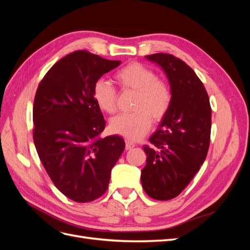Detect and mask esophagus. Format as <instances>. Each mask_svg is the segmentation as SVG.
Returning <instances> with one entry per match:
<instances>
[{"label": "esophagus", "instance_id": "1", "mask_svg": "<svg viewBox=\"0 0 250 250\" xmlns=\"http://www.w3.org/2000/svg\"><path fill=\"white\" fill-rule=\"evenodd\" d=\"M133 147H135V144L129 140H126V150H131Z\"/></svg>", "mask_w": 250, "mask_h": 250}]
</instances>
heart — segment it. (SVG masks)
Wrapping results in <instances>:
<instances>
[{"label":"heart","instance_id":"b5f03b06","mask_svg":"<svg viewBox=\"0 0 250 250\" xmlns=\"http://www.w3.org/2000/svg\"><path fill=\"white\" fill-rule=\"evenodd\" d=\"M115 78L125 90H134L133 112L122 113L110 121L112 132L129 140L145 135L154 121H161L171 106L172 93L166 82L156 79V74L139 62H132L119 70ZM94 100L102 111L113 113L117 109V90L109 82L99 79L93 87Z\"/></svg>","mask_w":250,"mask_h":250}]
</instances>
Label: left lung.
<instances>
[{
    "instance_id": "8db88e82",
    "label": "left lung",
    "mask_w": 250,
    "mask_h": 250,
    "mask_svg": "<svg viewBox=\"0 0 250 250\" xmlns=\"http://www.w3.org/2000/svg\"><path fill=\"white\" fill-rule=\"evenodd\" d=\"M145 57L167 76L172 102L151 135V145L143 147L147 160L141 181L151 198L170 200L185 190L206 161L211 109L203 83L185 62L165 53Z\"/></svg>"
}]
</instances>
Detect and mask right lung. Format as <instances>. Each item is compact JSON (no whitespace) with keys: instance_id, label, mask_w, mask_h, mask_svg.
<instances>
[{"instance_id":"add662e5","label":"right lung","mask_w":250,"mask_h":250,"mask_svg":"<svg viewBox=\"0 0 250 250\" xmlns=\"http://www.w3.org/2000/svg\"><path fill=\"white\" fill-rule=\"evenodd\" d=\"M108 60L76 51L53 65L41 81L33 104V141L58 190L76 202L106 192L110 173L123 153L120 135L100 139L105 121L93 97L95 82L116 69Z\"/></svg>"}]
</instances>
